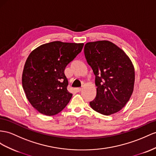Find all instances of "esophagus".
Listing matches in <instances>:
<instances>
[{
    "label": "esophagus",
    "mask_w": 156,
    "mask_h": 156,
    "mask_svg": "<svg viewBox=\"0 0 156 156\" xmlns=\"http://www.w3.org/2000/svg\"><path fill=\"white\" fill-rule=\"evenodd\" d=\"M75 90L77 91V92H79V91H80L82 90V87H76V88H75Z\"/></svg>",
    "instance_id": "esophagus-1"
}]
</instances>
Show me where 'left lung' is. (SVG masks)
Segmentation results:
<instances>
[{
	"mask_svg": "<svg viewBox=\"0 0 156 156\" xmlns=\"http://www.w3.org/2000/svg\"><path fill=\"white\" fill-rule=\"evenodd\" d=\"M84 55L95 76L96 97L91 108L104 115L118 112L133 92L134 69L121 49L109 41L87 43Z\"/></svg>",
	"mask_w": 156,
	"mask_h": 156,
	"instance_id": "8db88e82",
	"label": "left lung"
}]
</instances>
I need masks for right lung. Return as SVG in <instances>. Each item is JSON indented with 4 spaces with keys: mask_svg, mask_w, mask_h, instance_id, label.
Returning a JSON list of instances; mask_svg holds the SVG:
<instances>
[{
    "mask_svg": "<svg viewBox=\"0 0 156 156\" xmlns=\"http://www.w3.org/2000/svg\"><path fill=\"white\" fill-rule=\"evenodd\" d=\"M83 46V43L53 41L38 47L28 56L22 86L28 101L40 113L57 115L69 103L73 94L67 90L65 69Z\"/></svg>",
    "mask_w": 156,
    "mask_h": 156,
    "instance_id": "1",
    "label": "right lung"
}]
</instances>
